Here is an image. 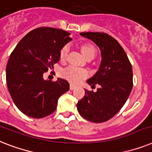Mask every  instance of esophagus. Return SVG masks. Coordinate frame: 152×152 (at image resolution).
<instances>
[{
    "label": "esophagus",
    "mask_w": 152,
    "mask_h": 152,
    "mask_svg": "<svg viewBox=\"0 0 152 152\" xmlns=\"http://www.w3.org/2000/svg\"><path fill=\"white\" fill-rule=\"evenodd\" d=\"M70 90H74V89H76V85H74V84H72V83H71V84H70Z\"/></svg>",
    "instance_id": "34e87169"
}]
</instances>
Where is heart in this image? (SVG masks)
<instances>
[{
	"label": "heart",
	"mask_w": 152,
	"mask_h": 152,
	"mask_svg": "<svg viewBox=\"0 0 152 152\" xmlns=\"http://www.w3.org/2000/svg\"><path fill=\"white\" fill-rule=\"evenodd\" d=\"M81 51L83 55H84L87 59L92 58H93L94 55H96V48L95 47L91 44H83L81 48ZM69 51V47L68 45H65L60 50L59 57L61 61H65L67 58L68 53ZM62 75L65 79H67L72 83H78L82 79L87 77L88 73L85 69H79V68L74 67V66H69L63 70Z\"/></svg>",
	"instance_id": "obj_1"
}]
</instances>
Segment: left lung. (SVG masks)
I'll list each match as a JSON object with an SVG mask.
<instances>
[{"label":"left lung","instance_id":"8db88e82","mask_svg":"<svg viewBox=\"0 0 152 152\" xmlns=\"http://www.w3.org/2000/svg\"><path fill=\"white\" fill-rule=\"evenodd\" d=\"M80 35L97 44L102 62L97 72L87 80L96 92L85 90V95L76 107L84 119L93 123L109 120L120 110L133 88L132 65L125 50L115 38L105 33L86 32Z\"/></svg>","mask_w":152,"mask_h":152}]
</instances>
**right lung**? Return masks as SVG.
Segmentation results:
<instances>
[{
    "mask_svg": "<svg viewBox=\"0 0 152 152\" xmlns=\"http://www.w3.org/2000/svg\"><path fill=\"white\" fill-rule=\"evenodd\" d=\"M69 35L63 29L40 27L27 33L10 55L6 82L15 104L23 114L36 119L52 114L59 97L69 90L65 80L43 77L58 62L61 49L72 40Z\"/></svg>",
    "mask_w": 152,
    "mask_h": 152,
    "instance_id": "right-lung-1",
    "label": "right lung"
}]
</instances>
